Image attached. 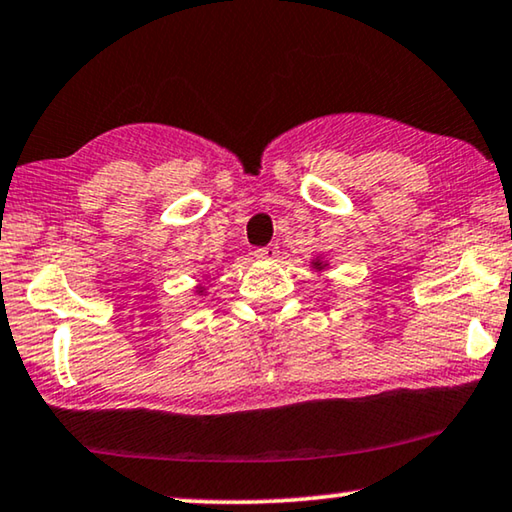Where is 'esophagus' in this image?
<instances>
[{
	"label": "esophagus",
	"instance_id": "esophagus-1",
	"mask_svg": "<svg viewBox=\"0 0 512 512\" xmlns=\"http://www.w3.org/2000/svg\"><path fill=\"white\" fill-rule=\"evenodd\" d=\"M255 255H257L259 259H276V257L280 255V250H278V246H276V243H273V246H264V248H257V250H255Z\"/></svg>",
	"mask_w": 512,
	"mask_h": 512
}]
</instances>
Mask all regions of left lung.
<instances>
[{
    "instance_id": "1",
    "label": "left lung",
    "mask_w": 512,
    "mask_h": 512,
    "mask_svg": "<svg viewBox=\"0 0 512 512\" xmlns=\"http://www.w3.org/2000/svg\"><path fill=\"white\" fill-rule=\"evenodd\" d=\"M310 264H312V269H315V271H319V273H322V271L326 269V266H329V264H326V262H324V259H322V257H315V259H312V262H310Z\"/></svg>"
}]
</instances>
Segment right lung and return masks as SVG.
<instances>
[{
	"instance_id": "obj_1",
	"label": "right lung",
	"mask_w": 512,
	"mask_h": 512,
	"mask_svg": "<svg viewBox=\"0 0 512 512\" xmlns=\"http://www.w3.org/2000/svg\"><path fill=\"white\" fill-rule=\"evenodd\" d=\"M197 294H204V287H197Z\"/></svg>"
}]
</instances>
